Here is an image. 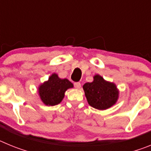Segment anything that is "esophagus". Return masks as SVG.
Here are the masks:
<instances>
[{
  "mask_svg": "<svg viewBox=\"0 0 151 151\" xmlns=\"http://www.w3.org/2000/svg\"><path fill=\"white\" fill-rule=\"evenodd\" d=\"M74 86H75V88H76L79 89L80 88H81V83H80V82H75Z\"/></svg>",
  "mask_w": 151,
  "mask_h": 151,
  "instance_id": "obj_1",
  "label": "esophagus"
}]
</instances>
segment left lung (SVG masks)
I'll list each match as a JSON object with an SVG mask.
<instances>
[{
    "label": "left lung",
    "instance_id": "left-lung-1",
    "mask_svg": "<svg viewBox=\"0 0 151 151\" xmlns=\"http://www.w3.org/2000/svg\"><path fill=\"white\" fill-rule=\"evenodd\" d=\"M82 88L88 104L97 110L109 109L116 104L119 97L116 85L98 74L94 75L93 81L86 82Z\"/></svg>",
    "mask_w": 151,
    "mask_h": 151
}]
</instances>
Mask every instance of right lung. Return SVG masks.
Returning <instances> with one entry per match:
<instances>
[{
    "mask_svg": "<svg viewBox=\"0 0 151 151\" xmlns=\"http://www.w3.org/2000/svg\"><path fill=\"white\" fill-rule=\"evenodd\" d=\"M73 84L67 78H60L57 73H53L48 79L40 84L38 93L40 99L46 106L59 104L65 96V92L73 88Z\"/></svg>",
    "mask_w": 151,
    "mask_h": 151,
    "instance_id": "1",
    "label": "right lung"
}]
</instances>
